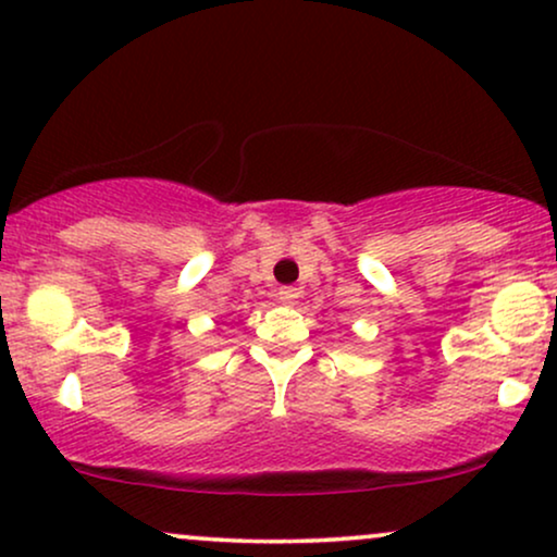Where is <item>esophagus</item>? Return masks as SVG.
Instances as JSON below:
<instances>
[{
    "mask_svg": "<svg viewBox=\"0 0 557 557\" xmlns=\"http://www.w3.org/2000/svg\"><path fill=\"white\" fill-rule=\"evenodd\" d=\"M276 297L281 305H294V301L299 299V289H294V286H281L276 292Z\"/></svg>",
    "mask_w": 557,
    "mask_h": 557,
    "instance_id": "1",
    "label": "esophagus"
}]
</instances>
